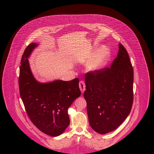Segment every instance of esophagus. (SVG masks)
<instances>
[{"mask_svg":"<svg viewBox=\"0 0 154 154\" xmlns=\"http://www.w3.org/2000/svg\"><path fill=\"white\" fill-rule=\"evenodd\" d=\"M79 87L80 89H81V92L83 94V93L85 92V82H84V81H80V82H79Z\"/></svg>","mask_w":154,"mask_h":154,"instance_id":"1","label":"esophagus"}]
</instances>
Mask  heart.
Here are the masks:
<instances>
[{"mask_svg": "<svg viewBox=\"0 0 154 154\" xmlns=\"http://www.w3.org/2000/svg\"><path fill=\"white\" fill-rule=\"evenodd\" d=\"M110 56V48L106 45L101 47L88 62L86 66L87 71L95 72L101 70L107 64Z\"/></svg>", "mask_w": 154, "mask_h": 154, "instance_id": "1", "label": "heart"}]
</instances>
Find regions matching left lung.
Wrapping results in <instances>:
<instances>
[{"label": "left lung", "mask_w": 154, "mask_h": 154, "mask_svg": "<svg viewBox=\"0 0 154 154\" xmlns=\"http://www.w3.org/2000/svg\"><path fill=\"white\" fill-rule=\"evenodd\" d=\"M119 48L110 67L85 75L89 123L102 134L116 130L132 109L133 70L126 48L121 43Z\"/></svg>", "instance_id": "1"}]
</instances>
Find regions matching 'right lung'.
<instances>
[{
    "label": "right lung",
    "mask_w": 154,
    "mask_h": 154,
    "mask_svg": "<svg viewBox=\"0 0 154 154\" xmlns=\"http://www.w3.org/2000/svg\"><path fill=\"white\" fill-rule=\"evenodd\" d=\"M38 45L32 43L22 55L19 77L20 92L28 117L42 132L51 136L62 134L69 125L68 109L81 94L79 79L40 82L34 76L28 58Z\"/></svg>",
    "instance_id": "obj_1"
}]
</instances>
